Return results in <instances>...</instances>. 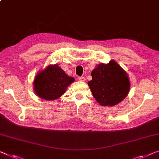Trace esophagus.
Instances as JSON below:
<instances>
[{
    "instance_id": "esophagus-1",
    "label": "esophagus",
    "mask_w": 159,
    "mask_h": 159,
    "mask_svg": "<svg viewBox=\"0 0 159 159\" xmlns=\"http://www.w3.org/2000/svg\"><path fill=\"white\" fill-rule=\"evenodd\" d=\"M79 80L81 82H84L85 81V77H80Z\"/></svg>"
}]
</instances>
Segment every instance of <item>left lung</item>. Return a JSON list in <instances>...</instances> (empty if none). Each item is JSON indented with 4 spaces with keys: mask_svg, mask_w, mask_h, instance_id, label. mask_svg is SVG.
<instances>
[{
    "mask_svg": "<svg viewBox=\"0 0 159 159\" xmlns=\"http://www.w3.org/2000/svg\"><path fill=\"white\" fill-rule=\"evenodd\" d=\"M88 85L95 100L102 106H113L128 94L130 81L126 72L113 60L100 64L91 73Z\"/></svg>",
    "mask_w": 159,
    "mask_h": 159,
    "instance_id": "obj_1",
    "label": "left lung"
}]
</instances>
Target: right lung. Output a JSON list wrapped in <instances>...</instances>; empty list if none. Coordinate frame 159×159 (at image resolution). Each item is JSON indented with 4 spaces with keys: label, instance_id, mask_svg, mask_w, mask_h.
<instances>
[{
    "label": "right lung",
    "instance_id": "right-lung-1",
    "mask_svg": "<svg viewBox=\"0 0 159 159\" xmlns=\"http://www.w3.org/2000/svg\"><path fill=\"white\" fill-rule=\"evenodd\" d=\"M75 81L57 64L48 66L36 76L34 90L41 98L54 100L65 93L69 85Z\"/></svg>",
    "mask_w": 159,
    "mask_h": 159
}]
</instances>
